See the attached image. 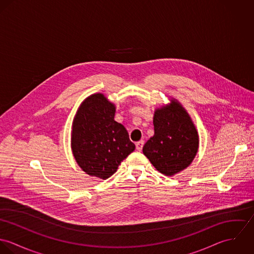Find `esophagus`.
I'll list each match as a JSON object with an SVG mask.
<instances>
[{"label":"esophagus","mask_w":254,"mask_h":254,"mask_svg":"<svg viewBox=\"0 0 254 254\" xmlns=\"http://www.w3.org/2000/svg\"><path fill=\"white\" fill-rule=\"evenodd\" d=\"M144 144H145V142H144L143 140H141V141H139V142L136 143V147H137V149H138L139 151H141V150L143 149Z\"/></svg>","instance_id":"1"}]
</instances>
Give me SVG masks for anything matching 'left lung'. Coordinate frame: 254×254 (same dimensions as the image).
<instances>
[{
	"label": "left lung",
	"mask_w": 254,
	"mask_h": 254,
	"mask_svg": "<svg viewBox=\"0 0 254 254\" xmlns=\"http://www.w3.org/2000/svg\"><path fill=\"white\" fill-rule=\"evenodd\" d=\"M153 126L154 135L144 145V154L160 173H179L190 164L198 147L197 132L189 114L172 101L154 112Z\"/></svg>",
	"instance_id": "8db88e82"
}]
</instances>
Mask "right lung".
<instances>
[{
  "label": "right lung",
  "mask_w": 254,
  "mask_h": 254,
  "mask_svg": "<svg viewBox=\"0 0 254 254\" xmlns=\"http://www.w3.org/2000/svg\"><path fill=\"white\" fill-rule=\"evenodd\" d=\"M115 107L102 94L87 98L72 127L73 155L84 172L106 180L135 149L125 127L114 120Z\"/></svg>",
  "instance_id": "right-lung-1"
}]
</instances>
